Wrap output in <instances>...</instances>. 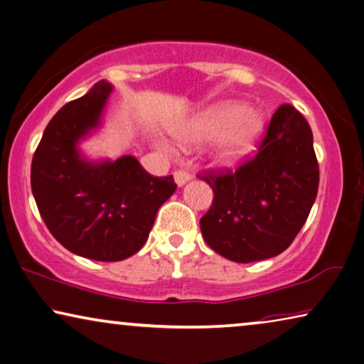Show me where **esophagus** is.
<instances>
[{"label":"esophagus","mask_w":364,"mask_h":364,"mask_svg":"<svg viewBox=\"0 0 364 364\" xmlns=\"http://www.w3.org/2000/svg\"><path fill=\"white\" fill-rule=\"evenodd\" d=\"M191 178H192L191 173H188L187 171H183V169L173 172V181H176V183H177L178 187L186 186V183H187L188 181H191Z\"/></svg>","instance_id":"1"}]
</instances>
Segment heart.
<instances>
[{
	"mask_svg": "<svg viewBox=\"0 0 364 364\" xmlns=\"http://www.w3.org/2000/svg\"><path fill=\"white\" fill-rule=\"evenodd\" d=\"M264 114L257 108L243 107L238 102H225L202 109L173 126L172 134L178 143L193 147L217 141L213 151L220 166H236L255 151L264 133ZM162 151L172 152L169 144L157 141Z\"/></svg>",
	"mask_w": 364,
	"mask_h": 364,
	"instance_id": "b5f03b06",
	"label": "heart"
}]
</instances>
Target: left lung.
Instances as JSON below:
<instances>
[{
  "label": "left lung",
  "instance_id": "1",
  "mask_svg": "<svg viewBox=\"0 0 364 364\" xmlns=\"http://www.w3.org/2000/svg\"><path fill=\"white\" fill-rule=\"evenodd\" d=\"M213 203L200 220L203 240L226 259L255 262L287 250L318 191L312 129L291 105L274 113L255 159L202 177Z\"/></svg>",
  "mask_w": 364,
  "mask_h": 364
}]
</instances>
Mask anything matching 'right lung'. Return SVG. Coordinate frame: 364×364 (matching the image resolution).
Listing matches in <instances>:
<instances>
[{
	"label": "right lung",
	"instance_id": "obj_1",
	"mask_svg": "<svg viewBox=\"0 0 364 364\" xmlns=\"http://www.w3.org/2000/svg\"><path fill=\"white\" fill-rule=\"evenodd\" d=\"M112 83L100 80L49 121L34 152L31 187L52 236L73 255L114 262L144 246L156 213L177 186L133 156L90 159L80 143L103 124Z\"/></svg>",
	"mask_w": 364,
	"mask_h": 364
}]
</instances>
